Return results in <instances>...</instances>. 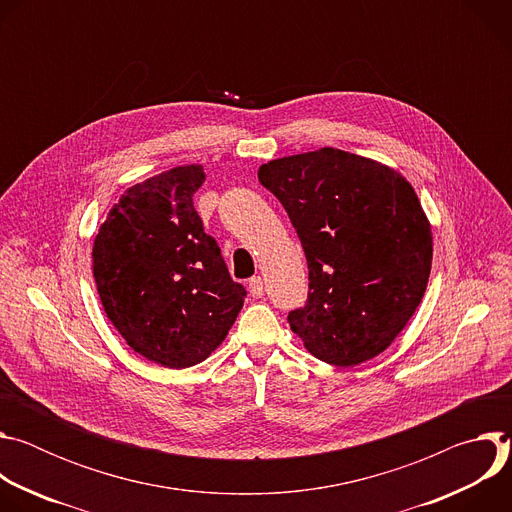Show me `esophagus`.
I'll return each mask as SVG.
<instances>
[{
  "instance_id": "obj_1",
  "label": "esophagus",
  "mask_w": 512,
  "mask_h": 512,
  "mask_svg": "<svg viewBox=\"0 0 512 512\" xmlns=\"http://www.w3.org/2000/svg\"><path fill=\"white\" fill-rule=\"evenodd\" d=\"M263 279L257 275V277H251V281H249V294L253 296V298H263Z\"/></svg>"
}]
</instances>
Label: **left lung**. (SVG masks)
I'll return each mask as SVG.
<instances>
[{
  "label": "left lung",
  "instance_id": "8db88e82",
  "mask_svg": "<svg viewBox=\"0 0 512 512\" xmlns=\"http://www.w3.org/2000/svg\"><path fill=\"white\" fill-rule=\"evenodd\" d=\"M257 176L283 204L310 269L291 330L334 367L381 354L415 314L431 271V227L411 184L334 148L267 162Z\"/></svg>",
  "mask_w": 512,
  "mask_h": 512
}]
</instances>
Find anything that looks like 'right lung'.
<instances>
[{
  "label": "right lung",
  "mask_w": 512,
  "mask_h": 512,
  "mask_svg": "<svg viewBox=\"0 0 512 512\" xmlns=\"http://www.w3.org/2000/svg\"><path fill=\"white\" fill-rule=\"evenodd\" d=\"M202 182L192 164L131 186L93 245L107 318L135 352L168 369L208 358L247 298L194 208Z\"/></svg>",
  "instance_id": "add662e5"
}]
</instances>
